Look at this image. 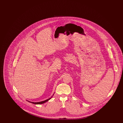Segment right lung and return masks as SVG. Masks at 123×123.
<instances>
[{"label":"right lung","instance_id":"right-lung-1","mask_svg":"<svg viewBox=\"0 0 123 123\" xmlns=\"http://www.w3.org/2000/svg\"><path fill=\"white\" fill-rule=\"evenodd\" d=\"M53 96H52V97ZM51 97V98H52ZM51 98H49V99H46V100H44V101H41V102H30V101H28L29 102H30V103H33V104H43V103H45V102H47V101H48L49 99H51Z\"/></svg>","mask_w":123,"mask_h":123}]
</instances>
